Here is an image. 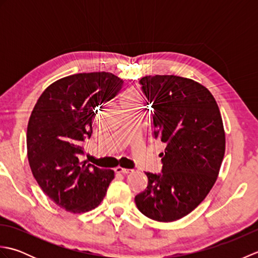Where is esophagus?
Masks as SVG:
<instances>
[{"mask_svg": "<svg viewBox=\"0 0 258 258\" xmlns=\"http://www.w3.org/2000/svg\"><path fill=\"white\" fill-rule=\"evenodd\" d=\"M115 172L116 173H122V174H130L133 172V169H130V168H123V167H116L115 168Z\"/></svg>", "mask_w": 258, "mask_h": 258, "instance_id": "obj_1", "label": "esophagus"}]
</instances>
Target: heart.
Segmentation results:
<instances>
[{"label":"heart","instance_id":"obj_1","mask_svg":"<svg viewBox=\"0 0 258 258\" xmlns=\"http://www.w3.org/2000/svg\"><path fill=\"white\" fill-rule=\"evenodd\" d=\"M139 102H140V95H139V93L134 91V90L125 92L123 96H122V105H123V107H125V106H138Z\"/></svg>","mask_w":258,"mask_h":258}]
</instances>
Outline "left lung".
I'll return each mask as SVG.
<instances>
[{"instance_id": "left-lung-1", "label": "left lung", "mask_w": 258, "mask_h": 258, "mask_svg": "<svg viewBox=\"0 0 258 258\" xmlns=\"http://www.w3.org/2000/svg\"><path fill=\"white\" fill-rule=\"evenodd\" d=\"M141 90L152 105L154 138L165 143L162 172H146L135 204L145 216L173 222L200 205L215 184L225 153L220 108L206 87L175 75L144 76Z\"/></svg>"}]
</instances>
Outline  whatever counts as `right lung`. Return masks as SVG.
I'll return each mask as SVG.
<instances>
[{
  "label": "right lung",
  "mask_w": 258,
  "mask_h": 258,
  "mask_svg": "<svg viewBox=\"0 0 258 258\" xmlns=\"http://www.w3.org/2000/svg\"><path fill=\"white\" fill-rule=\"evenodd\" d=\"M124 81L112 73L67 76L42 93L27 125V158L45 195L69 212L84 213L103 201L114 178L112 169L81 162L91 139L96 107L111 101Z\"/></svg>",
  "instance_id": "obj_1"
}]
</instances>
